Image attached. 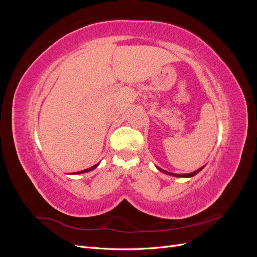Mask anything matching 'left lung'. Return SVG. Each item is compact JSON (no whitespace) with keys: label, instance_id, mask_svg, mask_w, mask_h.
Returning <instances> with one entry per match:
<instances>
[{"label":"left lung","instance_id":"1","mask_svg":"<svg viewBox=\"0 0 257 257\" xmlns=\"http://www.w3.org/2000/svg\"><path fill=\"white\" fill-rule=\"evenodd\" d=\"M158 169H159V170H161V172H163V173L167 174V175H170V176H175V177H185V178H189V177H193V176H195L196 174H198V173L200 172V170L203 169V167L199 168V169H197V170H195V172H193V173H191V174H172V173H168V172H166V170L162 169V168H160V167H158Z\"/></svg>","mask_w":257,"mask_h":257}]
</instances>
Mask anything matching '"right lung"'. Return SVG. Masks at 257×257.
Masks as SVG:
<instances>
[{"instance_id":"obj_1","label":"right lung","mask_w":257,"mask_h":257,"mask_svg":"<svg viewBox=\"0 0 257 257\" xmlns=\"http://www.w3.org/2000/svg\"><path fill=\"white\" fill-rule=\"evenodd\" d=\"M98 164H96V165H94V166H92V167H90V168H88V169H84V170H81V172H77V173H74V175H78V174H83V173H88V172H90V170H93L94 168H96V166H97Z\"/></svg>"}]
</instances>
